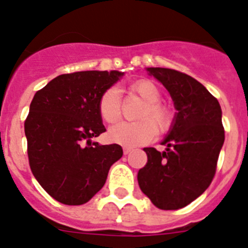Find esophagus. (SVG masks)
<instances>
[{"instance_id": "34e87169", "label": "esophagus", "mask_w": 248, "mask_h": 248, "mask_svg": "<svg viewBox=\"0 0 248 248\" xmlns=\"http://www.w3.org/2000/svg\"><path fill=\"white\" fill-rule=\"evenodd\" d=\"M131 148H124V155H127V154H129L131 153Z\"/></svg>"}]
</instances>
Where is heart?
<instances>
[{
  "label": "heart",
  "instance_id": "1",
  "mask_svg": "<svg viewBox=\"0 0 248 248\" xmlns=\"http://www.w3.org/2000/svg\"><path fill=\"white\" fill-rule=\"evenodd\" d=\"M129 93L138 95L144 105L140 108L137 117L140 121L120 122L108 131V138L113 143L124 147H137L145 144L155 137L156 133L169 132L175 121L172 108L161 103V92L155 83L149 79H140L128 87ZM99 113L108 124H115L121 117V96L119 90L110 88L99 100Z\"/></svg>",
  "mask_w": 248,
  "mask_h": 248
}]
</instances>
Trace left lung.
Returning <instances> with one entry per match:
<instances>
[{
	"label": "left lung",
	"instance_id": "8db88e82",
	"mask_svg": "<svg viewBox=\"0 0 248 248\" xmlns=\"http://www.w3.org/2000/svg\"><path fill=\"white\" fill-rule=\"evenodd\" d=\"M170 93L177 110L165 152L144 148L148 161L138 185L159 209L175 210L198 198L212 184L225 140L219 101L198 80L170 68H147Z\"/></svg>",
	"mask_w": 248,
	"mask_h": 248
}]
</instances>
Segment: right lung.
<instances>
[{
  "mask_svg": "<svg viewBox=\"0 0 248 248\" xmlns=\"http://www.w3.org/2000/svg\"><path fill=\"white\" fill-rule=\"evenodd\" d=\"M122 76L119 71L67 73L35 93L24 122L28 158L40 186L57 202L90 201L124 154L121 145L92 140L106 131L99 100Z\"/></svg>",
  "mask_w": 248,
  "mask_h": 248,
  "instance_id": "right-lung-1",
  "label": "right lung"
}]
</instances>
